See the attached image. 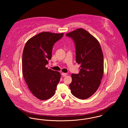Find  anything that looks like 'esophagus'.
<instances>
[{"label":"esophagus","instance_id":"obj_1","mask_svg":"<svg viewBox=\"0 0 128 128\" xmlns=\"http://www.w3.org/2000/svg\"><path fill=\"white\" fill-rule=\"evenodd\" d=\"M61 75L63 76V77H65V76H67V74L66 73H61Z\"/></svg>","mask_w":128,"mask_h":128}]
</instances>
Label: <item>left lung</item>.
I'll return each mask as SVG.
<instances>
[{
    "label": "left lung",
    "mask_w": 128,
    "mask_h": 128,
    "mask_svg": "<svg viewBox=\"0 0 128 128\" xmlns=\"http://www.w3.org/2000/svg\"><path fill=\"white\" fill-rule=\"evenodd\" d=\"M73 39L76 61L80 64L79 73L72 74L69 87L72 94L80 99L91 96L97 91L104 74V57L98 40L87 30L79 28L66 34Z\"/></svg>",
    "instance_id": "left-lung-1"
}]
</instances>
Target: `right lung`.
<instances>
[{"mask_svg": "<svg viewBox=\"0 0 128 128\" xmlns=\"http://www.w3.org/2000/svg\"><path fill=\"white\" fill-rule=\"evenodd\" d=\"M63 34L42 32L30 38L25 45L22 58L23 76L30 91L40 100L52 98L60 79V73L48 69L46 65L51 58L54 44Z\"/></svg>", "mask_w": 128, "mask_h": 128, "instance_id": "obj_1", "label": "right lung"}]
</instances>
